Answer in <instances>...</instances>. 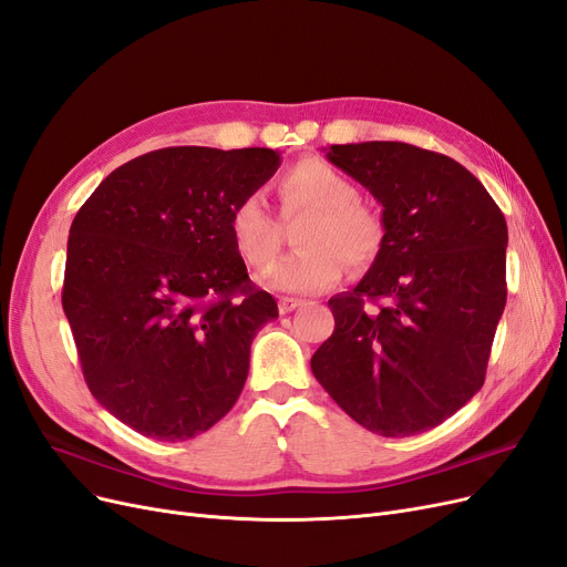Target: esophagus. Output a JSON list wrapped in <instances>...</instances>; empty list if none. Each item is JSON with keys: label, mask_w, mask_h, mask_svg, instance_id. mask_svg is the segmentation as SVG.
I'll use <instances>...</instances> for the list:
<instances>
[{"label": "esophagus", "mask_w": 567, "mask_h": 567, "mask_svg": "<svg viewBox=\"0 0 567 567\" xmlns=\"http://www.w3.org/2000/svg\"><path fill=\"white\" fill-rule=\"evenodd\" d=\"M305 302L302 300H296V298H281L279 300V311L281 313H290V311H296L298 307H302Z\"/></svg>", "instance_id": "obj_1"}]
</instances>
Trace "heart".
Returning <instances> with one entry per match:
<instances>
[{"label": "heart", "instance_id": "1", "mask_svg": "<svg viewBox=\"0 0 567 567\" xmlns=\"http://www.w3.org/2000/svg\"><path fill=\"white\" fill-rule=\"evenodd\" d=\"M286 212H311L298 233L296 254L286 256L262 284L286 296H311L342 279L347 265L368 269L386 241L381 214L362 205L353 181L332 165L307 157L279 181ZM228 228L237 254L256 269L271 265L281 248V230L258 193L244 195L230 212Z\"/></svg>", "mask_w": 567, "mask_h": 567}]
</instances>
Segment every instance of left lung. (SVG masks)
Returning <instances> with one entry per match:
<instances>
[{
  "label": "left lung",
  "mask_w": 567,
  "mask_h": 567,
  "mask_svg": "<svg viewBox=\"0 0 567 567\" xmlns=\"http://www.w3.org/2000/svg\"><path fill=\"white\" fill-rule=\"evenodd\" d=\"M326 157L383 207L386 241L360 284L328 300L334 332L311 372L372 433H425L484 386L507 302L505 216L442 153L362 142Z\"/></svg>",
  "instance_id": "obj_1"
}]
</instances>
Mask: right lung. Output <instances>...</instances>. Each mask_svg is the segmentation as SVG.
<instances>
[{"label": "right lung", "mask_w": 567, "mask_h": 567, "mask_svg": "<svg viewBox=\"0 0 567 567\" xmlns=\"http://www.w3.org/2000/svg\"><path fill=\"white\" fill-rule=\"evenodd\" d=\"M279 165L271 148L151 151L113 169L72 223L62 309L85 383L151 440L184 442L228 414L256 332L279 316L228 228Z\"/></svg>", "instance_id": "obj_1"}]
</instances>
